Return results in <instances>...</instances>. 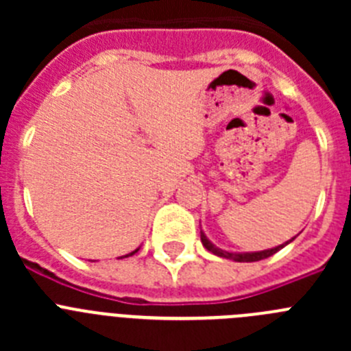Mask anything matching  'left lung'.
I'll list each match as a JSON object with an SVG mask.
<instances>
[{
  "label": "left lung",
  "instance_id": "left-lung-1",
  "mask_svg": "<svg viewBox=\"0 0 351 351\" xmlns=\"http://www.w3.org/2000/svg\"><path fill=\"white\" fill-rule=\"evenodd\" d=\"M297 237V235H295ZM295 237H291L290 241H287L285 244H280V246L276 247H271V250H263V251H250V253H234V251H225L221 250V247L214 246L213 243H210L209 239H207V235L204 234L202 230H200V241H202L204 247H206L207 251H210V253H214L216 256H221V258H228V260H234V262H258V260H263V258H269V256H272L274 253H278V251L281 250V247H285L287 244H290L291 241Z\"/></svg>",
  "mask_w": 351,
  "mask_h": 351
}]
</instances>
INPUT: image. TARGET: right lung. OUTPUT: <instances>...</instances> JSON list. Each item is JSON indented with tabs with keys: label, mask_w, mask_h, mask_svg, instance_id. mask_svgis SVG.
<instances>
[{
	"label": "right lung",
	"mask_w": 351,
	"mask_h": 351,
	"mask_svg": "<svg viewBox=\"0 0 351 351\" xmlns=\"http://www.w3.org/2000/svg\"><path fill=\"white\" fill-rule=\"evenodd\" d=\"M137 251H138V247H137V250H135V251H132V253H128V255L121 256V258H126V256H132V255H135V253H137Z\"/></svg>",
	"instance_id": "right-lung-1"
}]
</instances>
